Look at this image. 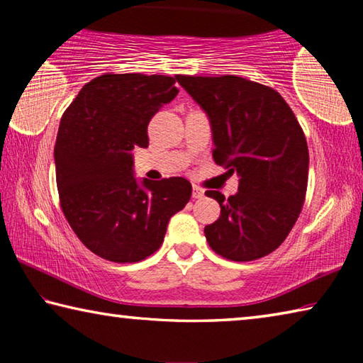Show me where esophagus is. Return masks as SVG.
<instances>
[{"instance_id": "obj_1", "label": "esophagus", "mask_w": 363, "mask_h": 363, "mask_svg": "<svg viewBox=\"0 0 363 363\" xmlns=\"http://www.w3.org/2000/svg\"><path fill=\"white\" fill-rule=\"evenodd\" d=\"M192 196H194L195 200H201V199H203V196H205V190L200 189V187H196V186H194Z\"/></svg>"}]
</instances>
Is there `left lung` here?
I'll list each match as a JSON object with an SVG mask.
<instances>
[{
	"mask_svg": "<svg viewBox=\"0 0 363 363\" xmlns=\"http://www.w3.org/2000/svg\"><path fill=\"white\" fill-rule=\"evenodd\" d=\"M211 123L213 158L240 176L238 192L206 190L220 216L205 227L214 253L255 261L277 250L303 210L309 173L303 128L277 91L235 75H177Z\"/></svg>",
	"mask_w": 363,
	"mask_h": 363,
	"instance_id": "1",
	"label": "left lung"
}]
</instances>
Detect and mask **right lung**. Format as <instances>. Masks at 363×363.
Wrapping results in <instances>:
<instances>
[{
    "instance_id": "right-lung-1",
    "label": "right lung",
    "mask_w": 363,
    "mask_h": 363,
    "mask_svg": "<svg viewBox=\"0 0 363 363\" xmlns=\"http://www.w3.org/2000/svg\"><path fill=\"white\" fill-rule=\"evenodd\" d=\"M176 78L106 73L86 83L59 125L54 147L60 206L94 255L138 262L163 243L173 214L187 205L184 177H134V147L149 145L147 126L179 93Z\"/></svg>"
}]
</instances>
